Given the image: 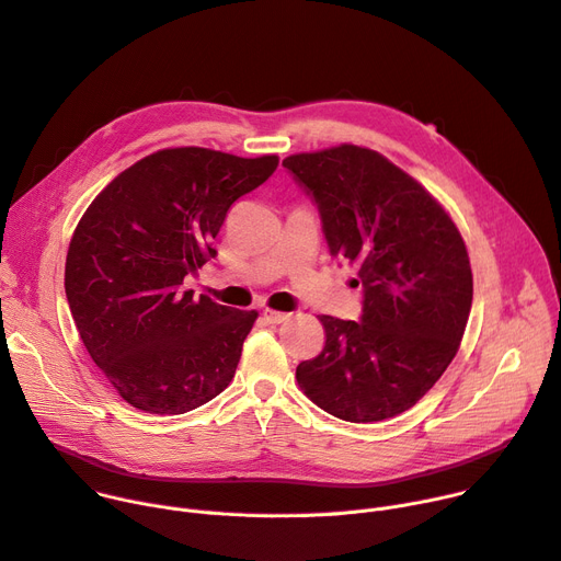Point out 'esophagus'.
<instances>
[{"label": "esophagus", "instance_id": "34e87169", "mask_svg": "<svg viewBox=\"0 0 561 561\" xmlns=\"http://www.w3.org/2000/svg\"><path fill=\"white\" fill-rule=\"evenodd\" d=\"M263 317L267 323H283L289 319L287 312H278V310H272V308H263Z\"/></svg>", "mask_w": 561, "mask_h": 561}]
</instances>
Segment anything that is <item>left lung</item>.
I'll return each instance as SVG.
<instances>
[{
  "mask_svg": "<svg viewBox=\"0 0 561 561\" xmlns=\"http://www.w3.org/2000/svg\"><path fill=\"white\" fill-rule=\"evenodd\" d=\"M319 204L334 255L357 265L362 321L321 314L323 351L296 368L317 407L346 422L409 411L460 348L473 278L445 206L377 150L341 144L283 159Z\"/></svg>",
  "mask_w": 561,
  "mask_h": 561,
  "instance_id": "left-lung-1",
  "label": "left lung"
}]
</instances>
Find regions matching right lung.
I'll return each mask as SVG.
<instances>
[{
    "label": "right lung",
    "mask_w": 561,
    "mask_h": 561,
    "mask_svg": "<svg viewBox=\"0 0 561 561\" xmlns=\"http://www.w3.org/2000/svg\"><path fill=\"white\" fill-rule=\"evenodd\" d=\"M276 154L184 146L125 168L71 236L65 291L78 334L116 393L139 411L180 415L220 396L257 312L184 291L215 257L227 210L261 186Z\"/></svg>",
    "instance_id": "add662e5"
}]
</instances>
